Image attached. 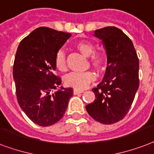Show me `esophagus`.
Instances as JSON below:
<instances>
[{"instance_id": "34e87169", "label": "esophagus", "mask_w": 154, "mask_h": 154, "mask_svg": "<svg viewBox=\"0 0 154 154\" xmlns=\"http://www.w3.org/2000/svg\"><path fill=\"white\" fill-rule=\"evenodd\" d=\"M74 94H81V93H83V91L82 90H78V89H74Z\"/></svg>"}]
</instances>
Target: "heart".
<instances>
[{
  "label": "heart",
  "mask_w": 154,
  "mask_h": 154,
  "mask_svg": "<svg viewBox=\"0 0 154 154\" xmlns=\"http://www.w3.org/2000/svg\"><path fill=\"white\" fill-rule=\"evenodd\" d=\"M75 46L81 53L87 56H89L90 63L92 67L98 70L103 69L106 63V54L102 51H94V45L87 40L78 41ZM55 67L58 71L63 72L67 70V63H66V56L63 51H59L55 57ZM95 79L94 73L91 71H84L79 72L74 71L68 74L64 79L65 84L75 88V89H84L93 82Z\"/></svg>",
  "instance_id": "b5f03b06"
}]
</instances>
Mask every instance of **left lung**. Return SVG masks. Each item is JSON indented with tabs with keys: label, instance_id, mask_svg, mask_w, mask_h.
<instances>
[{
	"label": "left lung",
	"instance_id": "8db88e82",
	"mask_svg": "<svg viewBox=\"0 0 154 154\" xmlns=\"http://www.w3.org/2000/svg\"><path fill=\"white\" fill-rule=\"evenodd\" d=\"M103 40L107 67L103 81L92 89L93 103L86 106L92 119L103 124L116 123L127 114L139 87V60L133 42L116 27L94 31Z\"/></svg>",
	"mask_w": 154,
	"mask_h": 154
}]
</instances>
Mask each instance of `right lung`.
<instances>
[{
	"label": "right lung",
	"mask_w": 154,
	"mask_h": 154,
	"mask_svg": "<svg viewBox=\"0 0 154 154\" xmlns=\"http://www.w3.org/2000/svg\"><path fill=\"white\" fill-rule=\"evenodd\" d=\"M71 33L40 27L20 41L13 64V79L20 106L40 126L56 123L64 115L71 87L53 92L61 84L55 74V57Z\"/></svg>",
	"instance_id": "right-lung-1"
}]
</instances>
